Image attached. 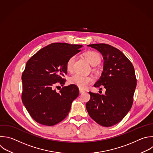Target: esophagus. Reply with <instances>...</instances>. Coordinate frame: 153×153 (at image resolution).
<instances>
[{"mask_svg": "<svg viewBox=\"0 0 153 153\" xmlns=\"http://www.w3.org/2000/svg\"><path fill=\"white\" fill-rule=\"evenodd\" d=\"M79 92H80V94H82V93H83L84 92H85V91L84 90H83V89H79Z\"/></svg>", "mask_w": 153, "mask_h": 153, "instance_id": "esophagus-1", "label": "esophagus"}]
</instances>
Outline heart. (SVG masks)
<instances>
[{"mask_svg": "<svg viewBox=\"0 0 153 153\" xmlns=\"http://www.w3.org/2000/svg\"><path fill=\"white\" fill-rule=\"evenodd\" d=\"M83 55L92 66L98 65L101 61L100 55L94 51L86 52ZM75 59V56H71L67 60L66 62V68L68 71L71 72L73 71ZM69 82L70 84L77 86L80 89H83L86 88L89 85L93 83L94 79L91 76H82L79 74H75L70 78Z\"/></svg>", "mask_w": 153, "mask_h": 153, "instance_id": "1", "label": "heart"}]
</instances>
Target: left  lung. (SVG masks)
<instances>
[{"label": "left lung", "mask_w": 153, "mask_h": 153, "mask_svg": "<svg viewBox=\"0 0 153 153\" xmlns=\"http://www.w3.org/2000/svg\"><path fill=\"white\" fill-rule=\"evenodd\" d=\"M88 46L97 50L104 59L103 71L94 85L103 86L105 95L89 92L91 98L86 108L91 118L103 127H111L120 122L130 110L136 86L135 71L131 62L117 48L106 44Z\"/></svg>", "instance_id": "1"}]
</instances>
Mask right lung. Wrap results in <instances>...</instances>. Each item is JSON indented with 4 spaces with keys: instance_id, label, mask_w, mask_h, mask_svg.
Here are the masks:
<instances>
[{
    "instance_id": "1",
    "label": "right lung",
    "mask_w": 153,
    "mask_h": 153,
    "mask_svg": "<svg viewBox=\"0 0 153 153\" xmlns=\"http://www.w3.org/2000/svg\"><path fill=\"white\" fill-rule=\"evenodd\" d=\"M82 46L52 43L27 61L22 76V100L31 117L38 123L52 126L68 115L73 101L79 94V88L71 84L63 86L57 93L54 86H64L66 80L63 77L67 73L66 62L70 57L80 52Z\"/></svg>"
}]
</instances>
